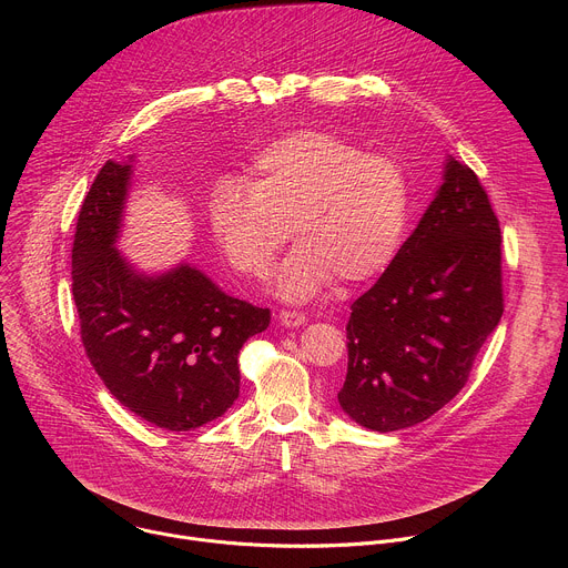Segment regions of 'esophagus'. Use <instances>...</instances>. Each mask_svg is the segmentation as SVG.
I'll return each instance as SVG.
<instances>
[{"instance_id":"34e87169","label":"esophagus","mask_w":568,"mask_h":568,"mask_svg":"<svg viewBox=\"0 0 568 568\" xmlns=\"http://www.w3.org/2000/svg\"><path fill=\"white\" fill-rule=\"evenodd\" d=\"M278 321H281V326H285V328H298L307 321V316L303 312H296V310H283L278 314Z\"/></svg>"}]
</instances>
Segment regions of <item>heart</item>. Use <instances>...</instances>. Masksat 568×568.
Segmentation results:
<instances>
[{
	"label": "heart",
	"mask_w": 568,
	"mask_h": 568,
	"mask_svg": "<svg viewBox=\"0 0 568 568\" xmlns=\"http://www.w3.org/2000/svg\"><path fill=\"white\" fill-rule=\"evenodd\" d=\"M209 226L233 270L265 276L290 237L274 292L307 301L337 276L362 283L397 254L409 222V182L395 159L366 154L342 134L296 130L265 145L247 182L220 178L206 202Z\"/></svg>",
	"instance_id": "1"
}]
</instances>
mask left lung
I'll list each match as a JSON object with an SVG mask.
<instances>
[{"mask_svg": "<svg viewBox=\"0 0 568 568\" xmlns=\"http://www.w3.org/2000/svg\"><path fill=\"white\" fill-rule=\"evenodd\" d=\"M501 314L499 220L478 178L447 156L418 226L351 305L339 407L382 434L432 418L465 386Z\"/></svg>", "mask_w": 568, "mask_h": 568, "instance_id": "8db88e82", "label": "left lung"}]
</instances>
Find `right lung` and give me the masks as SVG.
Segmentation results:
<instances>
[{"label": "right lung", "instance_id": "1", "mask_svg": "<svg viewBox=\"0 0 568 568\" xmlns=\"http://www.w3.org/2000/svg\"><path fill=\"white\" fill-rule=\"evenodd\" d=\"M134 154L97 175L78 213L71 290L85 353L110 393L145 423L189 432L240 393L237 353L270 310L240 301L191 263L143 272L116 247Z\"/></svg>", "mask_w": 568, "mask_h": 568}]
</instances>
